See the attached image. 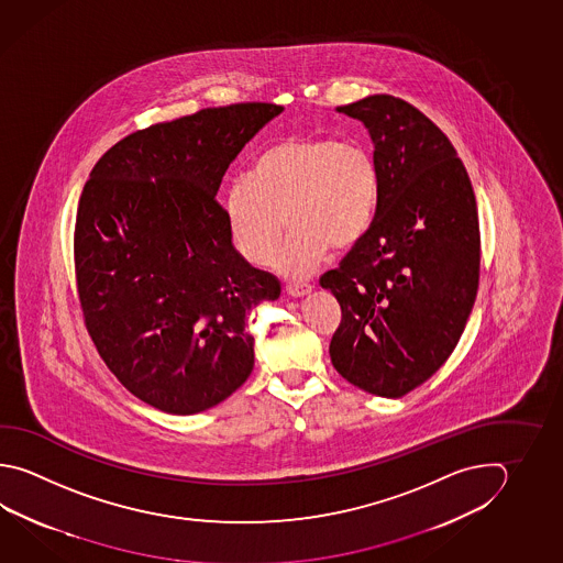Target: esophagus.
Segmentation results:
<instances>
[{
	"label": "esophagus",
	"mask_w": 563,
	"mask_h": 563,
	"mask_svg": "<svg viewBox=\"0 0 563 563\" xmlns=\"http://www.w3.org/2000/svg\"><path fill=\"white\" fill-rule=\"evenodd\" d=\"M312 292V287L307 283H288L287 295L288 297L302 298Z\"/></svg>",
	"instance_id": "34e87169"
}]
</instances>
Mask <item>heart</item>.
I'll return each instance as SVG.
<instances>
[{"label":"heart","mask_w":563,"mask_h":563,"mask_svg":"<svg viewBox=\"0 0 563 563\" xmlns=\"http://www.w3.org/2000/svg\"><path fill=\"white\" fill-rule=\"evenodd\" d=\"M376 167L358 143L334 137H288L256 159L251 179H236L224 197L234 246L263 266L290 224L276 271L308 276L329 256L366 233L376 202Z\"/></svg>","instance_id":"obj_1"}]
</instances>
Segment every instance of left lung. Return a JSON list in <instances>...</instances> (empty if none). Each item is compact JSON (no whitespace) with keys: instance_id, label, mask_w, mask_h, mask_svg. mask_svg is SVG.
I'll use <instances>...</instances> for the list:
<instances>
[{"instance_id":"left-lung-1","label":"left lung","mask_w":563,"mask_h":563,"mask_svg":"<svg viewBox=\"0 0 563 563\" xmlns=\"http://www.w3.org/2000/svg\"><path fill=\"white\" fill-rule=\"evenodd\" d=\"M336 111L368 129L378 189L368 231L320 278L342 310L330 361L364 393L400 398L448 361L474 307L476 197L450 139L416 107L371 96Z\"/></svg>"}]
</instances>
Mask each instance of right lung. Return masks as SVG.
<instances>
[{"label":"right lung","mask_w":563,"mask_h":563,"mask_svg":"<svg viewBox=\"0 0 563 563\" xmlns=\"http://www.w3.org/2000/svg\"><path fill=\"white\" fill-rule=\"evenodd\" d=\"M285 107L236 103L131 133L107 151L75 221V276L107 368L139 400L189 416L255 366L246 319L280 283L234 249L224 173Z\"/></svg>","instance_id":"obj_1"}]
</instances>
